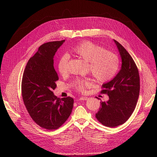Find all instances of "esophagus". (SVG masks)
<instances>
[{
	"label": "esophagus",
	"instance_id": "esophagus-1",
	"mask_svg": "<svg viewBox=\"0 0 157 157\" xmlns=\"http://www.w3.org/2000/svg\"><path fill=\"white\" fill-rule=\"evenodd\" d=\"M88 98H87V97H85V96H82V97H81L80 98H79V100L80 101H86V100H87Z\"/></svg>",
	"mask_w": 157,
	"mask_h": 157
}]
</instances>
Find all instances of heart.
<instances>
[{"label":"heart","instance_id":"obj_1","mask_svg":"<svg viewBox=\"0 0 157 157\" xmlns=\"http://www.w3.org/2000/svg\"><path fill=\"white\" fill-rule=\"evenodd\" d=\"M71 52L76 56L88 62V70L98 82L110 81L119 71L120 59L118 55L99 44L84 41L73 47ZM68 55H64L58 61V70L62 76L68 73ZM91 86L92 81L89 79H78L75 82L74 87L77 91L84 93Z\"/></svg>","mask_w":157,"mask_h":157}]
</instances>
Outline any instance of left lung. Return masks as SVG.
<instances>
[{"mask_svg":"<svg viewBox=\"0 0 157 157\" xmlns=\"http://www.w3.org/2000/svg\"><path fill=\"white\" fill-rule=\"evenodd\" d=\"M121 58V70L110 82L102 85L101 94L109 99L101 102L96 114L98 121L109 127L124 124L135 110L140 93V77L137 66L132 56L121 43L114 40Z\"/></svg>","mask_w":157,"mask_h":157,"instance_id":"1","label":"left lung"}]
</instances>
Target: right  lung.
<instances>
[{
	"mask_svg": "<svg viewBox=\"0 0 157 157\" xmlns=\"http://www.w3.org/2000/svg\"><path fill=\"white\" fill-rule=\"evenodd\" d=\"M64 40L45 43L29 60L21 81V95L33 121L47 130L59 128L70 117L74 100L58 98L53 90L59 79L53 58Z\"/></svg>",
	"mask_w": 157,
	"mask_h": 157,
	"instance_id": "add662e5",
	"label": "right lung"
}]
</instances>
